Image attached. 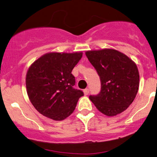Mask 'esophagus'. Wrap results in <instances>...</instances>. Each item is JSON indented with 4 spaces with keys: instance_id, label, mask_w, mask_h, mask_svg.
Segmentation results:
<instances>
[{
    "instance_id": "1",
    "label": "esophagus",
    "mask_w": 157,
    "mask_h": 157,
    "mask_svg": "<svg viewBox=\"0 0 157 157\" xmlns=\"http://www.w3.org/2000/svg\"><path fill=\"white\" fill-rule=\"evenodd\" d=\"M83 92H84L85 95H88V93H89V92H90V90L88 88H86V89H85L84 90H83Z\"/></svg>"
}]
</instances>
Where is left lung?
Here are the masks:
<instances>
[{
  "label": "left lung",
  "instance_id": "1",
  "mask_svg": "<svg viewBox=\"0 0 157 157\" xmlns=\"http://www.w3.org/2000/svg\"><path fill=\"white\" fill-rule=\"evenodd\" d=\"M87 59L97 71L101 90L90 100L107 116L120 114L133 103L139 87L137 66L126 54L113 49L90 50Z\"/></svg>",
  "mask_w": 157,
  "mask_h": 157
}]
</instances>
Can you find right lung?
Wrapping results in <instances>:
<instances>
[{
    "label": "right lung",
    "instance_id": "obj_1",
    "mask_svg": "<svg viewBox=\"0 0 157 157\" xmlns=\"http://www.w3.org/2000/svg\"><path fill=\"white\" fill-rule=\"evenodd\" d=\"M82 52H49L31 64L26 76L31 103L41 115L62 121L72 113L83 92L75 89L72 70Z\"/></svg>",
    "mask_w": 157,
    "mask_h": 157
}]
</instances>
